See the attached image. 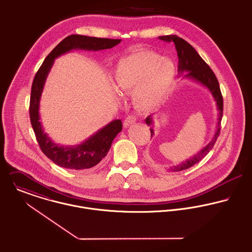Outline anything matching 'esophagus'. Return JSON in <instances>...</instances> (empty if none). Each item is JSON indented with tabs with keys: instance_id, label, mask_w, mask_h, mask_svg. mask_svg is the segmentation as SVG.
Instances as JSON below:
<instances>
[{
	"instance_id": "obj_1",
	"label": "esophagus",
	"mask_w": 252,
	"mask_h": 252,
	"mask_svg": "<svg viewBox=\"0 0 252 252\" xmlns=\"http://www.w3.org/2000/svg\"><path fill=\"white\" fill-rule=\"evenodd\" d=\"M135 121H136V117L133 116V115H129V116H127V117L125 119V121H124V126H125L126 127H127V126H129L130 125L134 124Z\"/></svg>"
}]
</instances>
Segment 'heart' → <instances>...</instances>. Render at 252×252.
Segmentation results:
<instances>
[{"mask_svg": "<svg viewBox=\"0 0 252 252\" xmlns=\"http://www.w3.org/2000/svg\"><path fill=\"white\" fill-rule=\"evenodd\" d=\"M176 72L172 60L152 51H134L116 64L113 82L122 92H132L134 105L149 111L163 100Z\"/></svg>", "mask_w": 252, "mask_h": 252, "instance_id": "b5f03b06", "label": "heart"}]
</instances>
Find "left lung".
Here are the masks:
<instances>
[{"instance_id": "1", "label": "left lung", "mask_w": 252, "mask_h": 252, "mask_svg": "<svg viewBox=\"0 0 252 252\" xmlns=\"http://www.w3.org/2000/svg\"><path fill=\"white\" fill-rule=\"evenodd\" d=\"M160 40H163L165 42H174L178 58H179V66H178V71L179 73L187 72L184 77L191 78L204 86H206L210 92L212 93L216 103H217V108L219 110V118H218V124H217V130L215 132L214 137L212 140L201 150L199 151L196 155L193 157L189 158L186 162H183L182 164L170 168V171L173 172H179L183 170H187L196 163H198L200 160H202L213 148L219 134L221 131V121L223 117V96L220 90V85L219 81L213 72V70L210 68V66L204 62V60L199 56V54L195 51V49L188 43L185 39L177 36V35H167V36H160ZM145 123L148 126L152 125V118L151 116L147 117L145 120ZM151 132V137L154 134V131L152 128H150Z\"/></svg>"}]
</instances>
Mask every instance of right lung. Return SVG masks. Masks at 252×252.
I'll return each instance as SVG.
<instances>
[{
  "instance_id": "1",
  "label": "right lung",
  "mask_w": 252,
  "mask_h": 252,
  "mask_svg": "<svg viewBox=\"0 0 252 252\" xmlns=\"http://www.w3.org/2000/svg\"><path fill=\"white\" fill-rule=\"evenodd\" d=\"M121 39L97 38L84 35H69L61 41L46 57L36 72L30 95L29 115L36 139L42 152L56 165L70 170H86L96 166L107 155L112 142L122 130L121 120H115L98 130L84 142L75 146H62L53 142L44 132L39 116V102L47 75L59 56L74 49L98 51L113 48Z\"/></svg>"
}]
</instances>
